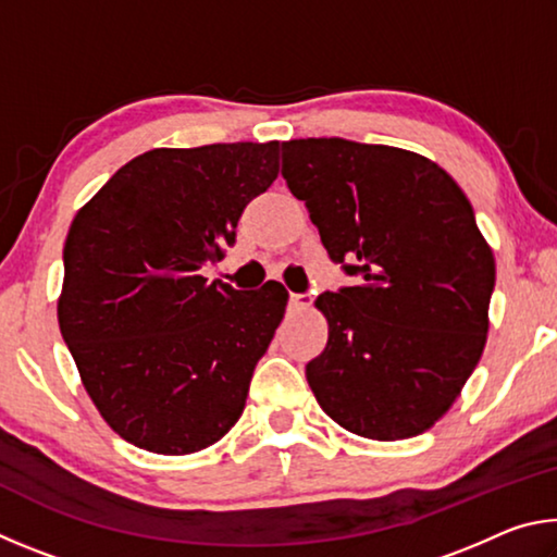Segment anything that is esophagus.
Wrapping results in <instances>:
<instances>
[{
    "label": "esophagus",
    "mask_w": 557,
    "mask_h": 557,
    "mask_svg": "<svg viewBox=\"0 0 557 557\" xmlns=\"http://www.w3.org/2000/svg\"><path fill=\"white\" fill-rule=\"evenodd\" d=\"M312 307V297L299 295V292H292L289 295V309H309Z\"/></svg>",
    "instance_id": "1"
}]
</instances>
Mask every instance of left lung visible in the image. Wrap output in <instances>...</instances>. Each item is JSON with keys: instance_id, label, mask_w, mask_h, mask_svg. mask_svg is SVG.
Returning <instances> with one entry per match:
<instances>
[{"instance_id": "8db88e82", "label": "left lung", "mask_w": 557, "mask_h": 557, "mask_svg": "<svg viewBox=\"0 0 557 557\" xmlns=\"http://www.w3.org/2000/svg\"><path fill=\"white\" fill-rule=\"evenodd\" d=\"M282 176L329 258L356 277L314 301L329 322L307 363L319 405L361 437L420 435L486 344L496 265L474 209L445 169L388 145L289 139Z\"/></svg>"}]
</instances>
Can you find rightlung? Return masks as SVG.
I'll return each mask as SVG.
<instances>
[{"mask_svg": "<svg viewBox=\"0 0 557 557\" xmlns=\"http://www.w3.org/2000/svg\"><path fill=\"white\" fill-rule=\"evenodd\" d=\"M277 172L280 143L152 149L73 219L61 334L96 408L135 447L191 455L243 414L287 289H233L201 270Z\"/></svg>", "mask_w": 557, "mask_h": 557, "instance_id": "add662e5", "label": "right lung"}]
</instances>
